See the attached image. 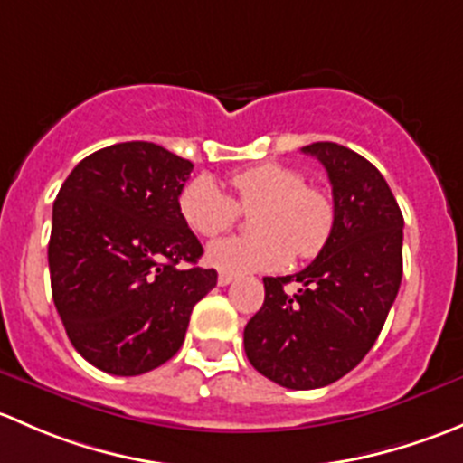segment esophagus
Listing matches in <instances>:
<instances>
[{
	"instance_id": "1",
	"label": "esophagus",
	"mask_w": 463,
	"mask_h": 463,
	"mask_svg": "<svg viewBox=\"0 0 463 463\" xmlns=\"http://www.w3.org/2000/svg\"><path fill=\"white\" fill-rule=\"evenodd\" d=\"M232 279H235V275H231V273H219L217 284H219V287H228V284H231Z\"/></svg>"
}]
</instances>
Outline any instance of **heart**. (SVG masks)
I'll list each match as a JSON object with an SVG mask.
<instances>
[{
    "instance_id": "1",
    "label": "heart",
    "mask_w": 463,
    "mask_h": 463,
    "mask_svg": "<svg viewBox=\"0 0 463 463\" xmlns=\"http://www.w3.org/2000/svg\"><path fill=\"white\" fill-rule=\"evenodd\" d=\"M235 199L213 179L190 181L179 197L185 226L202 237H217L235 226L240 210L253 213L250 237L217 240L205 250V261L222 273L279 270L291 255L316 258L335 226L334 197L320 185L305 184V175L279 163H261L231 176Z\"/></svg>"
}]
</instances>
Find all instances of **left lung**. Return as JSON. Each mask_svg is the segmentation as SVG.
Instances as JSON below:
<instances>
[{
    "label": "left lung",
    "mask_w": 463,
    "mask_h": 463,
    "mask_svg": "<svg viewBox=\"0 0 463 463\" xmlns=\"http://www.w3.org/2000/svg\"><path fill=\"white\" fill-rule=\"evenodd\" d=\"M302 152L329 175L334 232L300 273L264 278V305L244 329L250 365L288 390H316L352 372L376 343L403 275V214L381 172L338 143ZM288 281L303 287L287 294Z\"/></svg>",
    "instance_id": "left-lung-1"
}]
</instances>
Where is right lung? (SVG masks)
Here are the masks:
<instances>
[{
  "label": "right lung",
  "instance_id": "right-lung-1",
  "mask_svg": "<svg viewBox=\"0 0 463 463\" xmlns=\"http://www.w3.org/2000/svg\"><path fill=\"white\" fill-rule=\"evenodd\" d=\"M193 167L156 143L109 145L82 158L55 197V309L76 352L107 374L170 361L217 284V270L197 266L203 249L179 213Z\"/></svg>",
  "mask_w": 463,
  "mask_h": 463
}]
</instances>
